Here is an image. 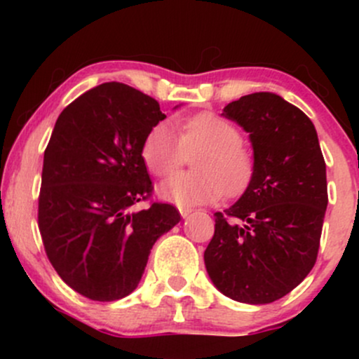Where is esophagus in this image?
Segmentation results:
<instances>
[{
  "label": "esophagus",
  "mask_w": 359,
  "mask_h": 359,
  "mask_svg": "<svg viewBox=\"0 0 359 359\" xmlns=\"http://www.w3.org/2000/svg\"><path fill=\"white\" fill-rule=\"evenodd\" d=\"M179 212H180V216H182V217H187L189 214L192 212V209H191V208H185V205H180Z\"/></svg>",
  "instance_id": "34e87169"
}]
</instances>
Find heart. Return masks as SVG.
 Returning <instances> with one entry per match:
<instances>
[{"instance_id":"b5f03b06","label":"heart","mask_w":359,"mask_h":359,"mask_svg":"<svg viewBox=\"0 0 359 359\" xmlns=\"http://www.w3.org/2000/svg\"><path fill=\"white\" fill-rule=\"evenodd\" d=\"M241 142L236 125L204 111L185 119L180 135L172 123H156L143 142L142 156L151 174L165 177L182 165L185 150H201L194 156L196 172H180L160 185L163 199L194 205L217 201L224 192L238 196L248 187L255 158Z\"/></svg>"}]
</instances>
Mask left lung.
<instances>
[{"instance_id": "1", "label": "left lung", "mask_w": 359, "mask_h": 359, "mask_svg": "<svg viewBox=\"0 0 359 359\" xmlns=\"http://www.w3.org/2000/svg\"><path fill=\"white\" fill-rule=\"evenodd\" d=\"M222 116L250 133L253 179L216 212L204 263L216 288L245 304L282 299L316 265L325 208V162L312 121L273 93L229 102Z\"/></svg>"}]
</instances>
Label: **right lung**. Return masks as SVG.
Here are the masks:
<instances>
[{"mask_svg": "<svg viewBox=\"0 0 359 359\" xmlns=\"http://www.w3.org/2000/svg\"><path fill=\"white\" fill-rule=\"evenodd\" d=\"M165 114L154 97L106 82L72 101L45 148L39 229L59 277L90 300L130 295L151 246L180 221L172 204L151 203L143 162L148 131Z\"/></svg>", "mask_w": 359, "mask_h": 359, "instance_id": "obj_1", "label": "right lung"}]
</instances>
